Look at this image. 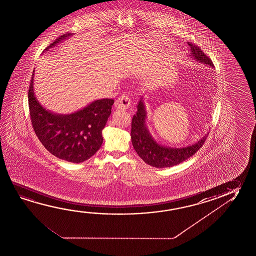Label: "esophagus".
Wrapping results in <instances>:
<instances>
[{"label":"esophagus","instance_id":"34e87169","mask_svg":"<svg viewBox=\"0 0 256 256\" xmlns=\"http://www.w3.org/2000/svg\"><path fill=\"white\" fill-rule=\"evenodd\" d=\"M131 105V99L126 94H123L115 102V108L120 110L128 109Z\"/></svg>","mask_w":256,"mask_h":256}]
</instances>
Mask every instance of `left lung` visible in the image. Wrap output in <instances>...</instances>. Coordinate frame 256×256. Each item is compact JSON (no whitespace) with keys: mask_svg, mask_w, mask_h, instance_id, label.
Instances as JSON below:
<instances>
[{"mask_svg":"<svg viewBox=\"0 0 256 256\" xmlns=\"http://www.w3.org/2000/svg\"><path fill=\"white\" fill-rule=\"evenodd\" d=\"M191 48V58L196 62L214 67V63L208 56H206L201 48L193 44H189ZM146 110L142 97L138 104V112L134 114L131 123V140L134 150L139 157L148 165L155 168H170L181 164L186 160L193 156L206 142L208 134L197 141L196 144L181 148L164 146L152 138L146 124Z\"/></svg>","mask_w":256,"mask_h":256,"instance_id":"1","label":"left lung"}]
</instances>
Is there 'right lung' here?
Listing matches in <instances>:
<instances>
[{"instance_id": "right-lung-1", "label": "right lung", "mask_w": 256, "mask_h": 256, "mask_svg": "<svg viewBox=\"0 0 256 256\" xmlns=\"http://www.w3.org/2000/svg\"><path fill=\"white\" fill-rule=\"evenodd\" d=\"M70 34L60 36L44 50ZM33 84L34 73L28 89V106L32 126L42 146L55 157L73 164L83 162L92 157L104 141L102 132L112 114L114 99L96 100L74 114H56L39 104Z\"/></svg>"}]
</instances>
